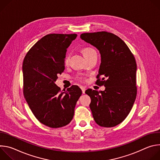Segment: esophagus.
<instances>
[{
	"label": "esophagus",
	"mask_w": 160,
	"mask_h": 160,
	"mask_svg": "<svg viewBox=\"0 0 160 160\" xmlns=\"http://www.w3.org/2000/svg\"><path fill=\"white\" fill-rule=\"evenodd\" d=\"M80 88H81V90H82V93H83V94H85L86 88H85L84 87H81Z\"/></svg>",
	"instance_id": "1"
}]
</instances>
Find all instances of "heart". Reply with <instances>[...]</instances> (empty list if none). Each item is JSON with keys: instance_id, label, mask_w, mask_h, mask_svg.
<instances>
[{"instance_id": "1", "label": "heart", "mask_w": 160, "mask_h": 160, "mask_svg": "<svg viewBox=\"0 0 160 160\" xmlns=\"http://www.w3.org/2000/svg\"><path fill=\"white\" fill-rule=\"evenodd\" d=\"M96 52L95 51V50H94L92 48H85L83 50V56L85 58H87V57L90 56V55H92V54L96 53ZM69 61H70L69 56H66V57L64 59V64L66 65H67L68 63H69Z\"/></svg>"}]
</instances>
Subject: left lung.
<instances>
[{"label":"left lung","instance_id":"left-lung-1","mask_svg":"<svg viewBox=\"0 0 160 160\" xmlns=\"http://www.w3.org/2000/svg\"><path fill=\"white\" fill-rule=\"evenodd\" d=\"M80 38L96 48L101 58L97 83L104 85L105 90L85 91L91 99L89 106L93 118L101 127H115L128 116L136 98L135 58L127 44L113 33H85ZM101 76L103 77L101 81L98 78Z\"/></svg>","mask_w":160,"mask_h":160}]
</instances>
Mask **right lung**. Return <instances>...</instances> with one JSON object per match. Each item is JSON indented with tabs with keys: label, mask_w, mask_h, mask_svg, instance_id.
Here are the masks:
<instances>
[{
	"label": "right lung",
	"mask_w": 160,
	"mask_h": 160,
	"mask_svg": "<svg viewBox=\"0 0 160 160\" xmlns=\"http://www.w3.org/2000/svg\"><path fill=\"white\" fill-rule=\"evenodd\" d=\"M77 34H49L28 52L22 63L23 93L34 116L51 128L68 125L73 118L82 90L72 86L61 92L55 82L64 70L67 48Z\"/></svg>",
	"instance_id": "add662e5"
}]
</instances>
